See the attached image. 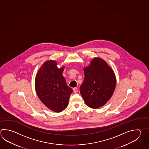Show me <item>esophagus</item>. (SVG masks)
Masks as SVG:
<instances>
[{"mask_svg": "<svg viewBox=\"0 0 149 149\" xmlns=\"http://www.w3.org/2000/svg\"><path fill=\"white\" fill-rule=\"evenodd\" d=\"M73 92H74V93L77 92H78V88H73Z\"/></svg>", "mask_w": 149, "mask_h": 149, "instance_id": "esophagus-1", "label": "esophagus"}]
</instances>
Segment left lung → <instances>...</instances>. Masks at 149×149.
<instances>
[{
  "label": "left lung",
  "instance_id": "8db88e82",
  "mask_svg": "<svg viewBox=\"0 0 149 149\" xmlns=\"http://www.w3.org/2000/svg\"><path fill=\"white\" fill-rule=\"evenodd\" d=\"M84 80L80 93L86 104L97 109L104 105L114 92L116 84L115 73L101 58H94L84 68Z\"/></svg>",
  "mask_w": 149,
  "mask_h": 149
}]
</instances>
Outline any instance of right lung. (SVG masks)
<instances>
[{
    "label": "right lung",
    "instance_id": "add662e5",
    "mask_svg": "<svg viewBox=\"0 0 149 149\" xmlns=\"http://www.w3.org/2000/svg\"><path fill=\"white\" fill-rule=\"evenodd\" d=\"M57 65L52 60L43 64L36 75L35 88L40 100L47 107L59 112L68 106L73 90L68 86L63 75L65 67L58 68Z\"/></svg>",
    "mask_w": 149,
    "mask_h": 149
}]
</instances>
